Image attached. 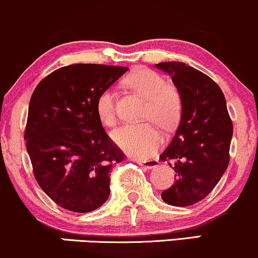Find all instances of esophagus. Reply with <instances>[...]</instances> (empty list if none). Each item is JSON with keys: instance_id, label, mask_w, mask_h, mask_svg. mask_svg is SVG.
Instances as JSON below:
<instances>
[{"instance_id": "esophagus-1", "label": "esophagus", "mask_w": 258, "mask_h": 258, "mask_svg": "<svg viewBox=\"0 0 258 258\" xmlns=\"http://www.w3.org/2000/svg\"><path fill=\"white\" fill-rule=\"evenodd\" d=\"M136 163L139 165H141L142 167H145L146 170H152V168L157 167L159 164L158 159H151V160H136Z\"/></svg>"}]
</instances>
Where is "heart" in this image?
I'll return each instance as SVG.
<instances>
[{"label": "heart", "instance_id": "heart-1", "mask_svg": "<svg viewBox=\"0 0 258 258\" xmlns=\"http://www.w3.org/2000/svg\"><path fill=\"white\" fill-rule=\"evenodd\" d=\"M126 85L147 101L145 119H152L160 128L172 129L176 125L182 110L180 95L176 88L151 69L140 68L125 79ZM98 117L105 125L116 122L114 92H101L95 104ZM111 138L126 153L140 158L151 157L160 145V135L153 124H125L114 129Z\"/></svg>", "mask_w": 258, "mask_h": 258}]
</instances>
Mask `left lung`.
<instances>
[{
    "mask_svg": "<svg viewBox=\"0 0 258 258\" xmlns=\"http://www.w3.org/2000/svg\"><path fill=\"white\" fill-rule=\"evenodd\" d=\"M155 68L171 76L182 101L179 125L160 155L173 161L177 179L161 199L171 206H191L205 199L226 171L233 125L225 95L209 76L183 62L158 63Z\"/></svg>",
    "mask_w": 258,
    "mask_h": 258,
    "instance_id": "left-lung-1",
    "label": "left lung"
}]
</instances>
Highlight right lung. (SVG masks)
<instances>
[{
	"instance_id": "add662e5",
	"label": "right lung",
	"mask_w": 258,
	"mask_h": 258,
	"mask_svg": "<svg viewBox=\"0 0 258 258\" xmlns=\"http://www.w3.org/2000/svg\"><path fill=\"white\" fill-rule=\"evenodd\" d=\"M126 71L67 66L43 79L32 94L27 153L39 186L62 208L88 213L109 199L110 170L124 154L105 133L95 104Z\"/></svg>"
}]
</instances>
